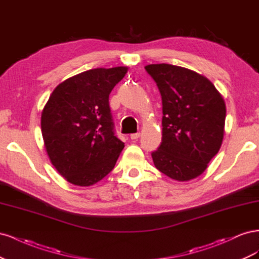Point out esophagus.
Listing matches in <instances>:
<instances>
[{"label":"esophagus","mask_w":259,"mask_h":259,"mask_svg":"<svg viewBox=\"0 0 259 259\" xmlns=\"http://www.w3.org/2000/svg\"><path fill=\"white\" fill-rule=\"evenodd\" d=\"M139 136H140V133H134V134H131V139L135 140V139L139 138Z\"/></svg>","instance_id":"34e87169"}]
</instances>
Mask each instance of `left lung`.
<instances>
[{"label": "left lung", "mask_w": 259, "mask_h": 259, "mask_svg": "<svg viewBox=\"0 0 259 259\" xmlns=\"http://www.w3.org/2000/svg\"><path fill=\"white\" fill-rule=\"evenodd\" d=\"M162 97V143L151 153L155 167L179 182L200 176L219 151L226 105L205 76L168 64L145 67Z\"/></svg>", "instance_id": "8db88e82"}]
</instances>
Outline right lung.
<instances>
[{
    "instance_id": "add662e5",
    "label": "right lung",
    "mask_w": 259,
    "mask_h": 259,
    "mask_svg": "<svg viewBox=\"0 0 259 259\" xmlns=\"http://www.w3.org/2000/svg\"><path fill=\"white\" fill-rule=\"evenodd\" d=\"M126 67L92 69L60 83L41 116L46 151L69 183L91 186L113 169L124 148L115 136L109 95Z\"/></svg>"
}]
</instances>
